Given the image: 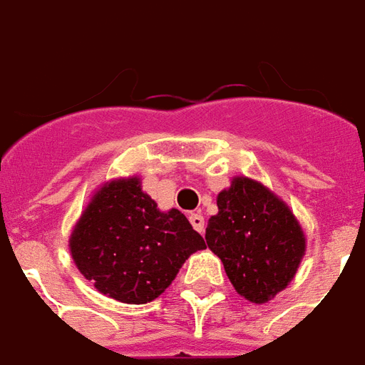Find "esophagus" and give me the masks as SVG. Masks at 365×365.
<instances>
[{
	"label": "esophagus",
	"mask_w": 365,
	"mask_h": 365,
	"mask_svg": "<svg viewBox=\"0 0 365 365\" xmlns=\"http://www.w3.org/2000/svg\"><path fill=\"white\" fill-rule=\"evenodd\" d=\"M188 218H190V224L194 226V230H196V232H200V233L205 232V220H203V217H201L200 212H192Z\"/></svg>",
	"instance_id": "1"
}]
</instances>
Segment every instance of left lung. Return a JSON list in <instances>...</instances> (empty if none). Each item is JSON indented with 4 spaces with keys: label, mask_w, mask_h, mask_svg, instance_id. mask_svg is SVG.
<instances>
[{
    "label": "left lung",
    "mask_w": 365,
    "mask_h": 365,
    "mask_svg": "<svg viewBox=\"0 0 365 365\" xmlns=\"http://www.w3.org/2000/svg\"><path fill=\"white\" fill-rule=\"evenodd\" d=\"M217 205L205 230L207 247L241 296L269 302L292 281L305 255L298 220L275 194L245 177L218 194Z\"/></svg>",
    "instance_id": "obj_1"
}]
</instances>
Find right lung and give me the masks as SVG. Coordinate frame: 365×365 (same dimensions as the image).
Here are the masks:
<instances>
[{"mask_svg": "<svg viewBox=\"0 0 365 365\" xmlns=\"http://www.w3.org/2000/svg\"><path fill=\"white\" fill-rule=\"evenodd\" d=\"M69 247L78 271L101 294L139 305L158 298L205 241L179 209L160 212L133 177L96 194Z\"/></svg>", "mask_w": 365, "mask_h": 365, "instance_id": "obj_1", "label": "right lung"}]
</instances>
